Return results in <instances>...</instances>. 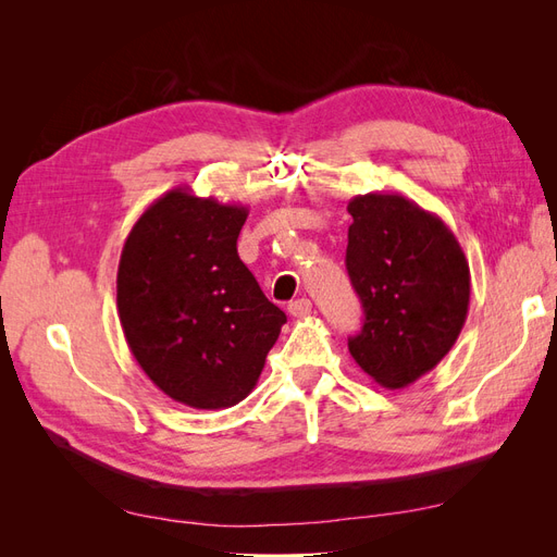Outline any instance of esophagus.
<instances>
[{
	"label": "esophagus",
	"instance_id": "34e87169",
	"mask_svg": "<svg viewBox=\"0 0 557 557\" xmlns=\"http://www.w3.org/2000/svg\"><path fill=\"white\" fill-rule=\"evenodd\" d=\"M288 311H290V315H295V318H305V315L311 313V301H309L307 297L295 299V301H290V305H288Z\"/></svg>",
	"mask_w": 557,
	"mask_h": 557
}]
</instances>
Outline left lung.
<instances>
[{
  "label": "left lung",
  "instance_id": "1",
  "mask_svg": "<svg viewBox=\"0 0 557 557\" xmlns=\"http://www.w3.org/2000/svg\"><path fill=\"white\" fill-rule=\"evenodd\" d=\"M346 269L364 325L348 350L383 387H407L444 360L469 309V262L440 215L401 195L348 201Z\"/></svg>",
  "mask_w": 557,
  "mask_h": 557
}]
</instances>
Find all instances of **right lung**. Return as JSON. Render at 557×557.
Listing matches in <instances>:
<instances>
[{
	"label": "right lung",
	"mask_w": 557,
	"mask_h": 557,
	"mask_svg": "<svg viewBox=\"0 0 557 557\" xmlns=\"http://www.w3.org/2000/svg\"><path fill=\"white\" fill-rule=\"evenodd\" d=\"M248 207L174 188L129 230L117 315L134 360L164 395L227 409L256 387L285 313L239 260Z\"/></svg>",
	"instance_id": "add662e5"
}]
</instances>
